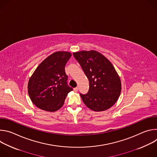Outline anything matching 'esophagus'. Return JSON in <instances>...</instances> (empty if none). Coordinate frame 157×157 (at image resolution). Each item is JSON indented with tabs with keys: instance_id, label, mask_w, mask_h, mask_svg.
I'll list each match as a JSON object with an SVG mask.
<instances>
[{
	"instance_id": "esophagus-1",
	"label": "esophagus",
	"mask_w": 157,
	"mask_h": 157,
	"mask_svg": "<svg viewBox=\"0 0 157 157\" xmlns=\"http://www.w3.org/2000/svg\"><path fill=\"white\" fill-rule=\"evenodd\" d=\"M73 90H74L75 91H76H76H78V87H75V88L73 89Z\"/></svg>"
}]
</instances>
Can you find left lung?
Wrapping results in <instances>:
<instances>
[{
  "instance_id": "left-lung-1",
  "label": "left lung",
  "mask_w": 157,
  "mask_h": 157,
  "mask_svg": "<svg viewBox=\"0 0 157 157\" xmlns=\"http://www.w3.org/2000/svg\"><path fill=\"white\" fill-rule=\"evenodd\" d=\"M89 80V91L80 96L85 105L94 111L105 110L117 101L121 82L114 67L102 54L94 51L73 53Z\"/></svg>"
}]
</instances>
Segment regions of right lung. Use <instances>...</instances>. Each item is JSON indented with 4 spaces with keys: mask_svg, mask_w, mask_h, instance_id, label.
<instances>
[{
    "mask_svg": "<svg viewBox=\"0 0 157 157\" xmlns=\"http://www.w3.org/2000/svg\"><path fill=\"white\" fill-rule=\"evenodd\" d=\"M71 54L58 52L43 60L30 78L28 93L38 108L49 112L59 109L73 88L68 85L65 65Z\"/></svg>",
    "mask_w": 157,
    "mask_h": 157,
    "instance_id": "right-lung-1",
    "label": "right lung"
}]
</instances>
